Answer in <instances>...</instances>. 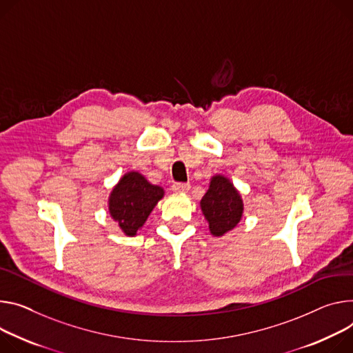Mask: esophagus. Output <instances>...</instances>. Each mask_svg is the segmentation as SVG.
<instances>
[{"mask_svg": "<svg viewBox=\"0 0 353 353\" xmlns=\"http://www.w3.org/2000/svg\"><path fill=\"white\" fill-rule=\"evenodd\" d=\"M173 193H188L190 190V184L188 183H174L172 185Z\"/></svg>", "mask_w": 353, "mask_h": 353, "instance_id": "34e87169", "label": "esophagus"}]
</instances>
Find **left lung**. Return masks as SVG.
I'll use <instances>...</instances> for the list:
<instances>
[{
	"mask_svg": "<svg viewBox=\"0 0 353 353\" xmlns=\"http://www.w3.org/2000/svg\"><path fill=\"white\" fill-rule=\"evenodd\" d=\"M200 208L208 222L210 234L216 238L232 231L241 222L245 210L238 188L223 174H214L210 179Z\"/></svg>",
	"mask_w": 353,
	"mask_h": 353,
	"instance_id": "1",
	"label": "left lung"
}]
</instances>
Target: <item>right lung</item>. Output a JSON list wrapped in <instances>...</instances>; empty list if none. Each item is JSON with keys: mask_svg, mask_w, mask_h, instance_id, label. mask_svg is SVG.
Here are the masks:
<instances>
[{"mask_svg": "<svg viewBox=\"0 0 353 353\" xmlns=\"http://www.w3.org/2000/svg\"><path fill=\"white\" fill-rule=\"evenodd\" d=\"M163 197V187L152 184L142 173L131 170L112 187L108 197V212L126 236H135Z\"/></svg>", "mask_w": 353, "mask_h": 353, "instance_id": "1", "label": "right lung"}]
</instances>
